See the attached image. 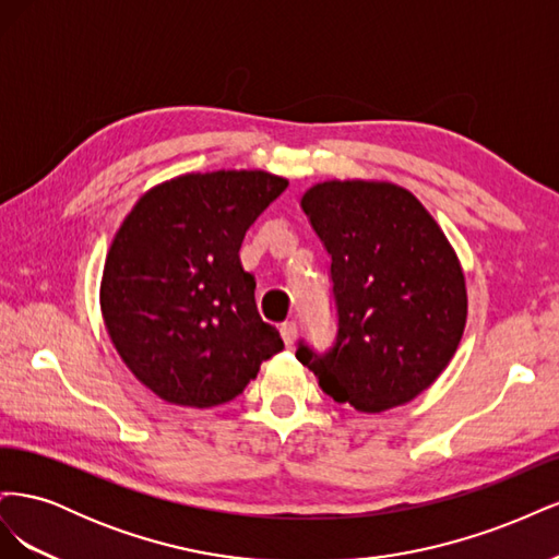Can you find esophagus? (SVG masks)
I'll list each match as a JSON object with an SVG mask.
<instances>
[{
	"label": "esophagus",
	"mask_w": 559,
	"mask_h": 559,
	"mask_svg": "<svg viewBox=\"0 0 559 559\" xmlns=\"http://www.w3.org/2000/svg\"><path fill=\"white\" fill-rule=\"evenodd\" d=\"M280 333H282V341H284V345H286V347H292V345L296 343V335H298L296 321H286V324H282Z\"/></svg>",
	"instance_id": "esophagus-1"
}]
</instances>
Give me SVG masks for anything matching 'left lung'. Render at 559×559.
Wrapping results in <instances>:
<instances>
[{
    "label": "left lung",
    "instance_id": "obj_1",
    "mask_svg": "<svg viewBox=\"0 0 559 559\" xmlns=\"http://www.w3.org/2000/svg\"><path fill=\"white\" fill-rule=\"evenodd\" d=\"M331 257L337 331L324 354L296 359L359 413L413 401L443 373L466 326V284L445 233L389 181H321L302 195Z\"/></svg>",
    "mask_w": 559,
    "mask_h": 559
}]
</instances>
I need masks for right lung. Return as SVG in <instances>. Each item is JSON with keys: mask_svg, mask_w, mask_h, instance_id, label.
<instances>
[{"mask_svg": "<svg viewBox=\"0 0 559 559\" xmlns=\"http://www.w3.org/2000/svg\"><path fill=\"white\" fill-rule=\"evenodd\" d=\"M289 181L261 170L181 175L140 198L107 253L103 317L114 347L167 403L233 401L284 349L257 310L245 233Z\"/></svg>", "mask_w": 559, "mask_h": 559, "instance_id": "1", "label": "right lung"}]
</instances>
